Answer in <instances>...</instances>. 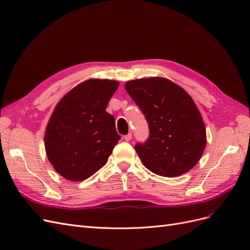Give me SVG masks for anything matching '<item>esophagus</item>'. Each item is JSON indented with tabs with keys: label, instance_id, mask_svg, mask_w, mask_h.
Returning a JSON list of instances; mask_svg holds the SVG:
<instances>
[{
	"label": "esophagus",
	"instance_id": "1",
	"mask_svg": "<svg viewBox=\"0 0 250 250\" xmlns=\"http://www.w3.org/2000/svg\"><path fill=\"white\" fill-rule=\"evenodd\" d=\"M126 142H129L131 139H132V134H131V132H129L128 134H126V135H124V138H123Z\"/></svg>",
	"mask_w": 250,
	"mask_h": 250
}]
</instances>
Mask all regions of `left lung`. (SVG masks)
<instances>
[{
    "label": "left lung",
    "mask_w": 250,
    "mask_h": 250,
    "mask_svg": "<svg viewBox=\"0 0 250 250\" xmlns=\"http://www.w3.org/2000/svg\"><path fill=\"white\" fill-rule=\"evenodd\" d=\"M125 88L149 127L146 142L134 146L144 166L165 177L190 171L207 145L206 126L190 95L162 77L128 81Z\"/></svg>",
    "instance_id": "left-lung-1"
}]
</instances>
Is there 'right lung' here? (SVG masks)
<instances>
[{"label":"right lung","instance_id":"1","mask_svg":"<svg viewBox=\"0 0 250 250\" xmlns=\"http://www.w3.org/2000/svg\"><path fill=\"white\" fill-rule=\"evenodd\" d=\"M119 87L115 80L90 79L75 86L53 111L44 147L53 167L72 181L90 177L106 164L121 139L106 110Z\"/></svg>","mask_w":250,"mask_h":250}]
</instances>
